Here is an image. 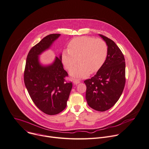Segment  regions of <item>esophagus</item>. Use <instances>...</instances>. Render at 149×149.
Segmentation results:
<instances>
[{
	"mask_svg": "<svg viewBox=\"0 0 149 149\" xmlns=\"http://www.w3.org/2000/svg\"><path fill=\"white\" fill-rule=\"evenodd\" d=\"M79 83H80V81L78 80H73V84H74V85H77V84H79Z\"/></svg>",
	"mask_w": 149,
	"mask_h": 149,
	"instance_id": "34e87169",
	"label": "esophagus"
}]
</instances>
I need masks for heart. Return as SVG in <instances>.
I'll return each mask as SVG.
<instances>
[{"instance_id": "b5f03b06", "label": "heart", "mask_w": 149, "mask_h": 149, "mask_svg": "<svg viewBox=\"0 0 149 149\" xmlns=\"http://www.w3.org/2000/svg\"><path fill=\"white\" fill-rule=\"evenodd\" d=\"M107 43L100 38L80 37L72 39L61 54V61L70 70L77 60L79 63L70 72L72 77L85 78L90 73H95L105 63L108 56Z\"/></svg>"}]
</instances>
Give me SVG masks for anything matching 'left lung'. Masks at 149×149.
<instances>
[{"label": "left lung", "mask_w": 149, "mask_h": 149, "mask_svg": "<svg viewBox=\"0 0 149 149\" xmlns=\"http://www.w3.org/2000/svg\"><path fill=\"white\" fill-rule=\"evenodd\" d=\"M108 46L102 67L91 79L84 81L88 105L97 111L112 108L120 99L125 84V62L121 49L112 40L99 34Z\"/></svg>", "instance_id": "left-lung-1"}]
</instances>
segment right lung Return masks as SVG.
<instances>
[{"label": "right lung", "instance_id": "obj_1", "mask_svg": "<svg viewBox=\"0 0 149 149\" xmlns=\"http://www.w3.org/2000/svg\"><path fill=\"white\" fill-rule=\"evenodd\" d=\"M60 34H49L33 47L27 56L24 74V83L35 105L44 113L56 115L67 105L72 82H65L68 74L64 69L61 55L48 65L40 63L38 56L51 47Z\"/></svg>", "mask_w": 149, "mask_h": 149}]
</instances>
